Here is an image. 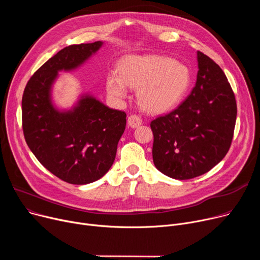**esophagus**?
Listing matches in <instances>:
<instances>
[{
    "mask_svg": "<svg viewBox=\"0 0 260 260\" xmlns=\"http://www.w3.org/2000/svg\"><path fill=\"white\" fill-rule=\"evenodd\" d=\"M127 123H128V125L132 128H135V127H138V126H140L142 124V119L139 116L132 115V116L128 117Z\"/></svg>",
    "mask_w": 260,
    "mask_h": 260,
    "instance_id": "obj_1",
    "label": "esophagus"
}]
</instances>
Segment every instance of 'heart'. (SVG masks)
I'll use <instances>...</instances> for the list:
<instances>
[{
  "label": "heart",
  "instance_id": "1",
  "mask_svg": "<svg viewBox=\"0 0 260 260\" xmlns=\"http://www.w3.org/2000/svg\"><path fill=\"white\" fill-rule=\"evenodd\" d=\"M188 68L163 56H129L120 64V74L106 77V89L113 98L127 97L128 86L138 89V101L144 111L161 114L178 103L188 88Z\"/></svg>",
  "mask_w": 260,
  "mask_h": 260
}]
</instances>
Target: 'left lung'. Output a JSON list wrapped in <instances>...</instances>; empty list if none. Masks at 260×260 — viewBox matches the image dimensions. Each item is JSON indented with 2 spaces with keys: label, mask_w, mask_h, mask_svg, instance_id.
Masks as SVG:
<instances>
[{
  "label": "left lung",
  "mask_w": 260,
  "mask_h": 260,
  "mask_svg": "<svg viewBox=\"0 0 260 260\" xmlns=\"http://www.w3.org/2000/svg\"><path fill=\"white\" fill-rule=\"evenodd\" d=\"M197 81L173 112L151 122L155 167L171 178L206 174L229 152L237 116L235 94L223 71L197 51Z\"/></svg>",
  "instance_id": "left-lung-1"
}]
</instances>
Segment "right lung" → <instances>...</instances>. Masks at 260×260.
Here are the masks:
<instances>
[{
	"mask_svg": "<svg viewBox=\"0 0 260 260\" xmlns=\"http://www.w3.org/2000/svg\"><path fill=\"white\" fill-rule=\"evenodd\" d=\"M103 45H71L45 62L27 82L22 125L27 145L39 162L61 180L87 184L103 177L116 158L126 114L83 94L70 111H59L51 87L61 71L76 70Z\"/></svg>",
	"mask_w": 260,
	"mask_h": 260,
	"instance_id": "right-lung-1",
	"label": "right lung"
}]
</instances>
